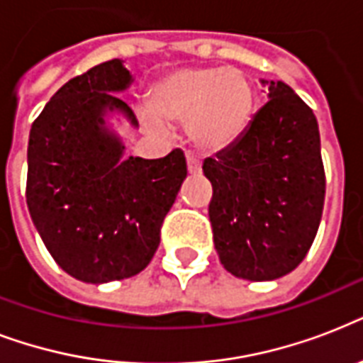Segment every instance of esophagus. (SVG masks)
Here are the masks:
<instances>
[{"label": "esophagus", "mask_w": 363, "mask_h": 363, "mask_svg": "<svg viewBox=\"0 0 363 363\" xmlns=\"http://www.w3.org/2000/svg\"><path fill=\"white\" fill-rule=\"evenodd\" d=\"M186 165H188V173H199L201 171V164H199L198 158H194L188 154L186 156Z\"/></svg>", "instance_id": "esophagus-1"}]
</instances>
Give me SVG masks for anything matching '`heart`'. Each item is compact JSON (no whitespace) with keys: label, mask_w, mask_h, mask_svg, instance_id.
<instances>
[{"label":"heart","mask_w":363,"mask_h":363,"mask_svg":"<svg viewBox=\"0 0 363 363\" xmlns=\"http://www.w3.org/2000/svg\"><path fill=\"white\" fill-rule=\"evenodd\" d=\"M256 90L242 71L228 67H184L165 75L150 92L143 122L156 135L167 124L184 122L188 139L201 152H224L241 141L252 124Z\"/></svg>","instance_id":"b5f03b06"}]
</instances>
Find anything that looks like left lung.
I'll list each match as a JSON object with an SVG mask.
<instances>
[{
    "label": "left lung",
    "instance_id": "obj_1",
    "mask_svg": "<svg viewBox=\"0 0 363 363\" xmlns=\"http://www.w3.org/2000/svg\"><path fill=\"white\" fill-rule=\"evenodd\" d=\"M238 145L203 162L213 184L209 218L224 269L275 281L301 264L322 218L326 179L313 111L282 81Z\"/></svg>",
    "mask_w": 363,
    "mask_h": 363
}]
</instances>
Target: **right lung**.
Wrapping results in <instances>:
<instances>
[{
	"label": "right lung",
	"instance_id": "obj_1",
	"mask_svg": "<svg viewBox=\"0 0 363 363\" xmlns=\"http://www.w3.org/2000/svg\"><path fill=\"white\" fill-rule=\"evenodd\" d=\"M131 82L124 60L96 65L65 82L30 130L28 211L56 264L82 282L141 273L186 179L179 148L158 160L124 158L118 125L139 128L118 98Z\"/></svg>",
	"mask_w": 363,
	"mask_h": 363
}]
</instances>
